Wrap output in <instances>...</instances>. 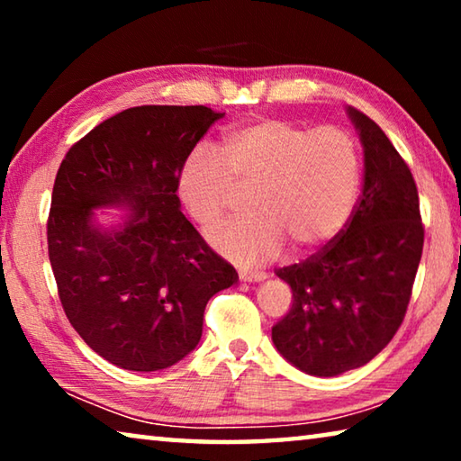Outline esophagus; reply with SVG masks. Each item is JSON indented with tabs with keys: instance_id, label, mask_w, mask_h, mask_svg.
<instances>
[{
	"instance_id": "1",
	"label": "esophagus",
	"mask_w": 461,
	"mask_h": 461,
	"mask_svg": "<svg viewBox=\"0 0 461 461\" xmlns=\"http://www.w3.org/2000/svg\"><path fill=\"white\" fill-rule=\"evenodd\" d=\"M262 278H264L262 275H248V272H240L241 283H258Z\"/></svg>"
}]
</instances>
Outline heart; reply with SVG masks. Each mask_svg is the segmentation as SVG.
<instances>
[{"label":"heart","instance_id":"heart-1","mask_svg":"<svg viewBox=\"0 0 461 461\" xmlns=\"http://www.w3.org/2000/svg\"><path fill=\"white\" fill-rule=\"evenodd\" d=\"M362 156L348 130L260 118L231 128L223 158L193 150L178 170V199L203 231L228 220L238 191H249L246 220L217 231L212 244L246 268L278 260L286 240L311 252L346 228L360 194Z\"/></svg>","mask_w":461,"mask_h":461}]
</instances>
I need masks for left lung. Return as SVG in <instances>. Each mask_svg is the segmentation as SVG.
Segmentation results:
<instances>
[{
	"label": "left lung",
	"mask_w": 461,
	"mask_h": 461,
	"mask_svg": "<svg viewBox=\"0 0 461 461\" xmlns=\"http://www.w3.org/2000/svg\"><path fill=\"white\" fill-rule=\"evenodd\" d=\"M364 148L354 213L323 252L276 270L293 307L272 327L285 360L311 376H338L388 346L411 301L423 254L419 193L407 162L376 122L348 107Z\"/></svg>",
	"instance_id": "8db88e82"
}]
</instances>
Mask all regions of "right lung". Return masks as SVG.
Masks as SVG:
<instances>
[{"instance_id":"1","label":"right lung","mask_w":461,"mask_h":461,"mask_svg":"<svg viewBox=\"0 0 461 461\" xmlns=\"http://www.w3.org/2000/svg\"><path fill=\"white\" fill-rule=\"evenodd\" d=\"M223 115L205 105L123 109L60 162L46 236L62 309L93 352L123 370L181 362L201 339L207 301L238 280L176 194L186 156ZM109 206L131 215L105 229L95 209Z\"/></svg>"}]
</instances>
